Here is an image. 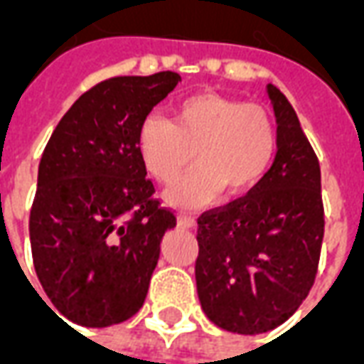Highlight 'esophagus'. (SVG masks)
<instances>
[{"instance_id":"esophagus-1","label":"esophagus","mask_w":364,"mask_h":364,"mask_svg":"<svg viewBox=\"0 0 364 364\" xmlns=\"http://www.w3.org/2000/svg\"><path fill=\"white\" fill-rule=\"evenodd\" d=\"M177 224H179L181 228L193 230L197 226V220H195L193 216H189V214H179V216H177Z\"/></svg>"}]
</instances>
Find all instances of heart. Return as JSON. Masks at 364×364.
Segmentation results:
<instances>
[{
	"label": "heart",
	"instance_id": "1",
	"mask_svg": "<svg viewBox=\"0 0 364 364\" xmlns=\"http://www.w3.org/2000/svg\"><path fill=\"white\" fill-rule=\"evenodd\" d=\"M138 151L154 179L173 183L195 151L198 167L167 193L175 206L206 205L222 189L240 195L267 175L277 154V128L263 107L198 93L175 107L171 122L148 117L138 130Z\"/></svg>",
	"mask_w": 364,
	"mask_h": 364
}]
</instances>
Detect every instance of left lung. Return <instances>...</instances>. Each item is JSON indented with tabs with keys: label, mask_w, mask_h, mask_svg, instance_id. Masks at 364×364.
Masks as SVG:
<instances>
[{
	"label": "left lung",
	"mask_w": 364,
	"mask_h": 364,
	"mask_svg": "<svg viewBox=\"0 0 364 364\" xmlns=\"http://www.w3.org/2000/svg\"><path fill=\"white\" fill-rule=\"evenodd\" d=\"M277 156L245 197L198 218L195 265L203 312L214 326L257 336L279 328L312 289L321 240L320 164L289 99L269 83Z\"/></svg>",
	"instance_id": "8db88e82"
}]
</instances>
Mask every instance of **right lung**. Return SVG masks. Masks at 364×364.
Wrapping results in <instances>:
<instances>
[{
	"label": "right lung",
	"instance_id": "add662e5",
	"mask_svg": "<svg viewBox=\"0 0 364 364\" xmlns=\"http://www.w3.org/2000/svg\"><path fill=\"white\" fill-rule=\"evenodd\" d=\"M181 75L97 83L44 148L28 232L38 281L64 318L109 328L142 308L159 245L177 220L154 198L138 130Z\"/></svg>",
	"mask_w": 364,
	"mask_h": 364
}]
</instances>
